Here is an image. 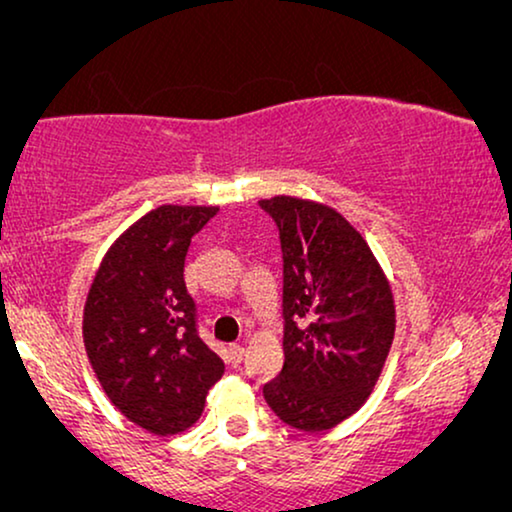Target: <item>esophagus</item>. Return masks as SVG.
Here are the masks:
<instances>
[{
  "label": "esophagus",
  "instance_id": "esophagus-1",
  "mask_svg": "<svg viewBox=\"0 0 512 512\" xmlns=\"http://www.w3.org/2000/svg\"><path fill=\"white\" fill-rule=\"evenodd\" d=\"M230 359H233L235 363H240L244 359V347L242 345H233L230 347Z\"/></svg>",
  "mask_w": 512,
  "mask_h": 512
}]
</instances>
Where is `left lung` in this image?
I'll use <instances>...</instances> for the list:
<instances>
[{
	"instance_id": "8db88e82",
	"label": "left lung",
	"mask_w": 512,
	"mask_h": 512,
	"mask_svg": "<svg viewBox=\"0 0 512 512\" xmlns=\"http://www.w3.org/2000/svg\"><path fill=\"white\" fill-rule=\"evenodd\" d=\"M282 242L284 368L263 387L272 412L319 433L366 403L394 342L389 282L359 230L319 202H258Z\"/></svg>"
}]
</instances>
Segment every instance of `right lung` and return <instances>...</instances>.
Here are the masks:
<instances>
[{
	"mask_svg": "<svg viewBox=\"0 0 512 512\" xmlns=\"http://www.w3.org/2000/svg\"><path fill=\"white\" fill-rule=\"evenodd\" d=\"M219 207L163 205L104 256L83 310V342L109 401L156 436L198 422L223 361L198 335L184 263Z\"/></svg>",
	"mask_w": 512,
	"mask_h": 512,
	"instance_id": "add662e5",
	"label": "right lung"
}]
</instances>
